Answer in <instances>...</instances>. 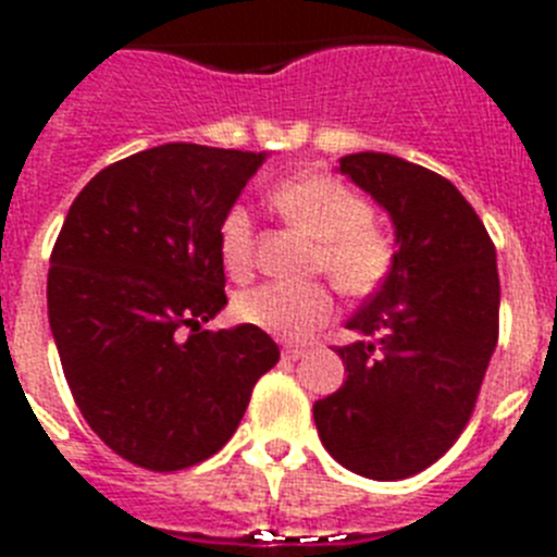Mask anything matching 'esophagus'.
Here are the masks:
<instances>
[{
	"label": "esophagus",
	"mask_w": 557,
	"mask_h": 557,
	"mask_svg": "<svg viewBox=\"0 0 557 557\" xmlns=\"http://www.w3.org/2000/svg\"><path fill=\"white\" fill-rule=\"evenodd\" d=\"M304 354H307V348H301V346H284L282 348L284 359H301Z\"/></svg>",
	"instance_id": "1"
}]
</instances>
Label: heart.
I'll return each mask as SVG.
<instances>
[{"label": "heart", "mask_w": 557, "mask_h": 557, "mask_svg": "<svg viewBox=\"0 0 557 557\" xmlns=\"http://www.w3.org/2000/svg\"><path fill=\"white\" fill-rule=\"evenodd\" d=\"M273 206L289 225L318 239V268L332 275L346 295H368L385 282L393 264V245L371 220L362 195L332 175H295L270 191ZM220 250L234 275L248 273L253 262V220L234 206L220 225ZM236 312L250 326L282 339H307L329 323L334 298L326 284L270 282L239 298Z\"/></svg>", "instance_id": "1"}]
</instances>
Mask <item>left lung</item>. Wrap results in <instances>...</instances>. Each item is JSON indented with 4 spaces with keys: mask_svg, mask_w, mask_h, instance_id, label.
<instances>
[{
    "mask_svg": "<svg viewBox=\"0 0 557 557\" xmlns=\"http://www.w3.org/2000/svg\"><path fill=\"white\" fill-rule=\"evenodd\" d=\"M393 223L382 287L337 348L346 382L314 401L329 455L371 480H405L444 455L474 410L499 334L496 248L469 200L437 172L391 152L337 166Z\"/></svg>",
    "mask_w": 557,
    "mask_h": 557,
    "instance_id": "left-lung-1",
    "label": "left lung"
}]
</instances>
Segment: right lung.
Instances as JSON below:
<instances>
[{"label":"right lung","mask_w":557,"mask_h":557,"mask_svg":"<svg viewBox=\"0 0 557 557\" xmlns=\"http://www.w3.org/2000/svg\"><path fill=\"white\" fill-rule=\"evenodd\" d=\"M268 152L150 147L97 172L49 259V329L63 376L102 444L178 471L228 444L259 376L268 332L203 329L225 309L220 225Z\"/></svg>","instance_id":"right-lung-1"}]
</instances>
